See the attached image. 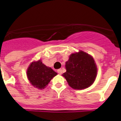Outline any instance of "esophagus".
<instances>
[{"label": "esophagus", "instance_id": "34e87169", "mask_svg": "<svg viewBox=\"0 0 121 121\" xmlns=\"http://www.w3.org/2000/svg\"><path fill=\"white\" fill-rule=\"evenodd\" d=\"M57 71L59 74H62V69H59V70H57Z\"/></svg>", "mask_w": 121, "mask_h": 121}]
</instances>
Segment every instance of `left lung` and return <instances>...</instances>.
<instances>
[{
  "mask_svg": "<svg viewBox=\"0 0 121 121\" xmlns=\"http://www.w3.org/2000/svg\"><path fill=\"white\" fill-rule=\"evenodd\" d=\"M62 74L71 88L82 90L91 85L97 75V67L91 56L84 51L73 53L65 63Z\"/></svg>",
  "mask_w": 121,
  "mask_h": 121,
  "instance_id": "1",
  "label": "left lung"
}]
</instances>
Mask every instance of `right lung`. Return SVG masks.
Returning <instances> with one entry per match:
<instances>
[{"mask_svg":"<svg viewBox=\"0 0 121 121\" xmlns=\"http://www.w3.org/2000/svg\"><path fill=\"white\" fill-rule=\"evenodd\" d=\"M28 79L30 84L39 89L45 88L57 73L50 67L42 64L40 60L33 62L26 71Z\"/></svg>","mask_w":121,"mask_h":121,"instance_id":"right-lung-1","label":"right lung"}]
</instances>
